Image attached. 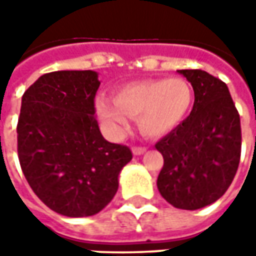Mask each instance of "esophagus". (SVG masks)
Listing matches in <instances>:
<instances>
[{
	"instance_id": "34e87169",
	"label": "esophagus",
	"mask_w": 256,
	"mask_h": 256,
	"mask_svg": "<svg viewBox=\"0 0 256 256\" xmlns=\"http://www.w3.org/2000/svg\"><path fill=\"white\" fill-rule=\"evenodd\" d=\"M146 151V146H134L132 148V152L135 154V155H141V154H144Z\"/></svg>"
}]
</instances>
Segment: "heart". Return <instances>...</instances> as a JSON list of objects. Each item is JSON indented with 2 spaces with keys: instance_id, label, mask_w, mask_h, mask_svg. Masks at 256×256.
<instances>
[{
  "instance_id": "heart-1",
  "label": "heart",
  "mask_w": 256,
  "mask_h": 256,
  "mask_svg": "<svg viewBox=\"0 0 256 256\" xmlns=\"http://www.w3.org/2000/svg\"><path fill=\"white\" fill-rule=\"evenodd\" d=\"M192 102L194 92L185 80L161 78L124 85L114 98L98 96L95 110L114 135L128 128V116H131L136 118L145 136L160 138L185 121Z\"/></svg>"
}]
</instances>
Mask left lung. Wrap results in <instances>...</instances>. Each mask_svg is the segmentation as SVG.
<instances>
[{"label":"left lung","instance_id":"8db88e82","mask_svg":"<svg viewBox=\"0 0 256 256\" xmlns=\"http://www.w3.org/2000/svg\"><path fill=\"white\" fill-rule=\"evenodd\" d=\"M194 88L190 116L155 144L164 166L160 194L180 210H200L230 188L241 160V120L226 84L202 70H180Z\"/></svg>","mask_w":256,"mask_h":256}]
</instances>
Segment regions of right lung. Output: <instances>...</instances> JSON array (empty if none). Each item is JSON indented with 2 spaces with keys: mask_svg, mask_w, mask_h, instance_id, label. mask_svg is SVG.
<instances>
[{
  "mask_svg": "<svg viewBox=\"0 0 256 256\" xmlns=\"http://www.w3.org/2000/svg\"><path fill=\"white\" fill-rule=\"evenodd\" d=\"M95 71L41 75L22 95L16 125L21 170L35 195L65 216H91L112 201L130 146L108 142L95 118Z\"/></svg>",
  "mask_w": 256,
  "mask_h": 256,
  "instance_id": "add662e5",
  "label": "right lung"
}]
</instances>
